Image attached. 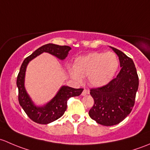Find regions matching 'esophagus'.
I'll list each match as a JSON object with an SVG mask.
<instances>
[{
    "mask_svg": "<svg viewBox=\"0 0 150 150\" xmlns=\"http://www.w3.org/2000/svg\"><path fill=\"white\" fill-rule=\"evenodd\" d=\"M89 90H86V89H84V90H83L82 93H81V95H82V96H86V95H89Z\"/></svg>",
    "mask_w": 150,
    "mask_h": 150,
    "instance_id": "esophagus-1",
    "label": "esophagus"
}]
</instances>
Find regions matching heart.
Here are the masks:
<instances>
[{
	"label": "heart",
	"instance_id": "obj_1",
	"mask_svg": "<svg viewBox=\"0 0 150 150\" xmlns=\"http://www.w3.org/2000/svg\"><path fill=\"white\" fill-rule=\"evenodd\" d=\"M118 66L119 60L114 52H93L77 57L74 66L67 65V69L74 80L80 81L87 76L91 86L101 87L113 79Z\"/></svg>",
	"mask_w": 150,
	"mask_h": 150
}]
</instances>
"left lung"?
<instances>
[{"label":"left lung","instance_id":"obj_1","mask_svg":"<svg viewBox=\"0 0 150 150\" xmlns=\"http://www.w3.org/2000/svg\"><path fill=\"white\" fill-rule=\"evenodd\" d=\"M118 56L121 71L107 85L92 89L94 105L89 111L92 119L103 126L116 125L127 117L134 105L139 78L132 58L110 46Z\"/></svg>","mask_w":150,"mask_h":150}]
</instances>
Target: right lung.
I'll use <instances>...</instances> for the list:
<instances>
[{
  "label": "right lung",
  "mask_w": 150,
  "mask_h": 150,
  "mask_svg": "<svg viewBox=\"0 0 150 150\" xmlns=\"http://www.w3.org/2000/svg\"><path fill=\"white\" fill-rule=\"evenodd\" d=\"M71 50L69 46H61L49 43L41 46L32 52L23 61L16 80L18 89V102L24 112L32 121L40 124H48L61 118L67 108V100L71 97L79 96L83 89H74L69 86H61L55 96L44 105H36L29 96L25 88V76L27 67L32 60L43 52L54 55L61 61H64Z\"/></svg>",
  "instance_id": "1"
}]
</instances>
